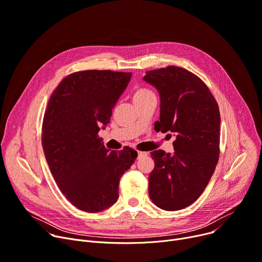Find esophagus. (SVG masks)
I'll use <instances>...</instances> for the list:
<instances>
[{"label": "esophagus", "instance_id": "1", "mask_svg": "<svg viewBox=\"0 0 262 262\" xmlns=\"http://www.w3.org/2000/svg\"><path fill=\"white\" fill-rule=\"evenodd\" d=\"M148 154L145 151H138V158H142V157H146Z\"/></svg>", "mask_w": 262, "mask_h": 262}]
</instances>
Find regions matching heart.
<instances>
[{
    "instance_id": "heart-1",
    "label": "heart",
    "mask_w": 262,
    "mask_h": 262,
    "mask_svg": "<svg viewBox=\"0 0 262 262\" xmlns=\"http://www.w3.org/2000/svg\"><path fill=\"white\" fill-rule=\"evenodd\" d=\"M151 96H155V94L152 91H150L149 89L147 88H138L135 92H134V95H133V100L134 102H138V101H142V100H145L146 98L148 97H151Z\"/></svg>"
}]
</instances>
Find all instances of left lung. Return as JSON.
Segmentation results:
<instances>
[{
    "label": "left lung",
    "mask_w": 262,
    "mask_h": 262,
    "mask_svg": "<svg viewBox=\"0 0 262 262\" xmlns=\"http://www.w3.org/2000/svg\"><path fill=\"white\" fill-rule=\"evenodd\" d=\"M143 80L160 94L156 132L176 136L172 155L162 149L150 154L155 168L148 178L149 198L163 210H181L201 196L215 170L221 139L219 104L200 77L180 67L147 71Z\"/></svg>",
    "instance_id": "left-lung-1"
}]
</instances>
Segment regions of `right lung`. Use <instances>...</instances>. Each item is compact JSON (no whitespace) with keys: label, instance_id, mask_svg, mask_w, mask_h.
<instances>
[{"label":"right lung","instance_id":"obj_1","mask_svg":"<svg viewBox=\"0 0 262 262\" xmlns=\"http://www.w3.org/2000/svg\"><path fill=\"white\" fill-rule=\"evenodd\" d=\"M132 73L79 71L64 77L47 105L41 145L61 193L76 208L100 212L118 200L119 182L138 154L110 151L98 137Z\"/></svg>","mask_w":262,"mask_h":262}]
</instances>
